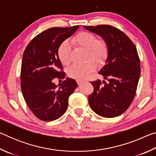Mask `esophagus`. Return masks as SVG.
Listing matches in <instances>:
<instances>
[{
    "label": "esophagus",
    "instance_id": "esophagus-1",
    "mask_svg": "<svg viewBox=\"0 0 156 156\" xmlns=\"http://www.w3.org/2000/svg\"><path fill=\"white\" fill-rule=\"evenodd\" d=\"M76 82H77V84H80L81 83H83V80H76Z\"/></svg>",
    "mask_w": 156,
    "mask_h": 156
}]
</instances>
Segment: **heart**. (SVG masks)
I'll list each match as a JSON object with an SVG mask.
<instances>
[{
  "label": "heart",
  "mask_w": 156,
  "mask_h": 156,
  "mask_svg": "<svg viewBox=\"0 0 156 156\" xmlns=\"http://www.w3.org/2000/svg\"><path fill=\"white\" fill-rule=\"evenodd\" d=\"M72 43L75 45L86 49L85 60L87 61L84 65L74 64L68 69V75L73 78L81 80L87 77L94 72L98 66L103 65L108 56V46L106 42L98 40L94 34L82 31L78 34L72 40ZM58 57L60 62L63 65H69L72 61V51L69 44L67 41H64L60 44L57 51Z\"/></svg>",
  "instance_id": "b5f03b06"
}]
</instances>
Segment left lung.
Returning a JSON list of instances; mask_svg holds the SVG:
<instances>
[{"label": "left lung", "mask_w": 156, "mask_h": 156, "mask_svg": "<svg viewBox=\"0 0 156 156\" xmlns=\"http://www.w3.org/2000/svg\"><path fill=\"white\" fill-rule=\"evenodd\" d=\"M83 27L101 37L109 49L105 65L98 72L109 82H91L94 91L88 97L89 106L102 117H116L128 109L135 96L140 76L136 47L125 33L113 26Z\"/></svg>", "instance_id": "1"}]
</instances>
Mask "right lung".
I'll return each mask as SVG.
<instances>
[{
    "label": "right lung",
    "mask_w": 156,
    "mask_h": 156,
    "mask_svg": "<svg viewBox=\"0 0 156 156\" xmlns=\"http://www.w3.org/2000/svg\"><path fill=\"white\" fill-rule=\"evenodd\" d=\"M79 28L53 27L31 40L23 54L20 71L23 96L37 118L52 121L61 117L67 109L68 99L78 84L67 78L57 87L54 79H64L65 73L58 57V48Z\"/></svg>",
    "instance_id": "add662e5"
}]
</instances>
